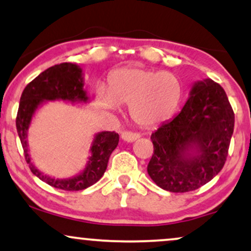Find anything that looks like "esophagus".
I'll list each match as a JSON object with an SVG mask.
<instances>
[{
	"mask_svg": "<svg viewBox=\"0 0 251 251\" xmlns=\"http://www.w3.org/2000/svg\"><path fill=\"white\" fill-rule=\"evenodd\" d=\"M141 137V135L137 132H131V131H123L121 133V138L123 139L125 142H128V143H131V142H135L136 139H138Z\"/></svg>",
	"mask_w": 251,
	"mask_h": 251,
	"instance_id": "1",
	"label": "esophagus"
}]
</instances>
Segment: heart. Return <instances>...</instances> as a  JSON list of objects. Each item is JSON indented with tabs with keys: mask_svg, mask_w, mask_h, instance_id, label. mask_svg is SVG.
<instances>
[{
	"mask_svg": "<svg viewBox=\"0 0 251 251\" xmlns=\"http://www.w3.org/2000/svg\"><path fill=\"white\" fill-rule=\"evenodd\" d=\"M182 96L183 86L176 75L130 66L114 70L107 91L99 89L97 99L107 112H116L119 105H129L130 116L137 125L154 126L176 112Z\"/></svg>",
	"mask_w": 251,
	"mask_h": 251,
	"instance_id": "heart-1",
	"label": "heart"
}]
</instances>
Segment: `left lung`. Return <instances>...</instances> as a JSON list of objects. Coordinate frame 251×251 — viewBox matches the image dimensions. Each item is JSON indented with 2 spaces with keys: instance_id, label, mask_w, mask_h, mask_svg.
<instances>
[{
  "instance_id": "1",
  "label": "left lung",
  "mask_w": 251,
  "mask_h": 251,
  "mask_svg": "<svg viewBox=\"0 0 251 251\" xmlns=\"http://www.w3.org/2000/svg\"><path fill=\"white\" fill-rule=\"evenodd\" d=\"M233 130L234 113L223 87L210 78L195 82L181 112L151 135L150 177L171 193L198 189L223 169Z\"/></svg>"
}]
</instances>
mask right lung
Returning <instances> with one entry per match:
<instances>
[{"instance_id": "obj_1", "label": "right lung", "mask_w": 251, "mask_h": 251, "mask_svg": "<svg viewBox=\"0 0 251 251\" xmlns=\"http://www.w3.org/2000/svg\"><path fill=\"white\" fill-rule=\"evenodd\" d=\"M47 101H64L77 105L89 103L86 90L84 89V74L76 63H60L48 68L35 77L23 91L19 102L16 126L26 162L31 172L41 181L57 189L77 191L96 183L105 173L112 152L119 144V133L101 131L93 136L90 146V155L82 172L67 178H57L42 173L32 161L28 149V129L37 110Z\"/></svg>"}]
</instances>
